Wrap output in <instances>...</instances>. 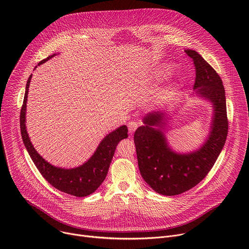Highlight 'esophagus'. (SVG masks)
I'll return each mask as SVG.
<instances>
[{"mask_svg": "<svg viewBox=\"0 0 249 249\" xmlns=\"http://www.w3.org/2000/svg\"><path fill=\"white\" fill-rule=\"evenodd\" d=\"M138 126H139V124H138L137 122H135V121H130V122L128 123V129H129V133H130V134H133V133H134V132L137 130Z\"/></svg>", "mask_w": 249, "mask_h": 249, "instance_id": "1", "label": "esophagus"}]
</instances>
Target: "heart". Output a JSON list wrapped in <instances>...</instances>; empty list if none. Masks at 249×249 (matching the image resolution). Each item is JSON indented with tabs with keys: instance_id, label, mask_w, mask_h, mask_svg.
<instances>
[{
	"instance_id": "heart-1",
	"label": "heart",
	"mask_w": 249,
	"mask_h": 249,
	"mask_svg": "<svg viewBox=\"0 0 249 249\" xmlns=\"http://www.w3.org/2000/svg\"><path fill=\"white\" fill-rule=\"evenodd\" d=\"M170 70H171V66L170 65H164L161 68H160L157 72H156V78L157 79H160L166 75H168L170 73Z\"/></svg>"
}]
</instances>
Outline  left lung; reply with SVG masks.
<instances>
[{
    "label": "left lung",
    "instance_id": "obj_1",
    "mask_svg": "<svg viewBox=\"0 0 249 249\" xmlns=\"http://www.w3.org/2000/svg\"><path fill=\"white\" fill-rule=\"evenodd\" d=\"M196 69L192 95L212 105V121L203 143L189 152L175 151L168 143V109L147 113L134 134L138 165L142 177L157 193L181 194L196 186L215 164L228 136L226 93L216 71L195 50L185 49Z\"/></svg>",
    "mask_w": 249,
    "mask_h": 249
}]
</instances>
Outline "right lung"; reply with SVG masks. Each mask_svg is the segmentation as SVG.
I'll use <instances>...</instances> for the list:
<instances>
[{
  "mask_svg": "<svg viewBox=\"0 0 249 249\" xmlns=\"http://www.w3.org/2000/svg\"><path fill=\"white\" fill-rule=\"evenodd\" d=\"M55 55L56 54H53L42 60L39 62L38 66L45 63ZM36 68L37 66H35L34 69ZM31 78L32 75L29 76L26 83L19 120L21 138L26 151L28 152L35 166L53 187L76 197H86L92 194L101 185L106 175H107L109 165L118 143L121 140L128 137L127 126L122 125L106 135L98 144L93 155L83 164L73 168H65L51 164L35 150L26 130V102Z\"/></svg>",
  "mask_w": 249,
  "mask_h": 249,
  "instance_id": "add662e5",
  "label": "right lung"
}]
</instances>
